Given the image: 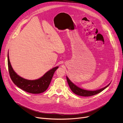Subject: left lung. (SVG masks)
Returning <instances> with one entry per match:
<instances>
[{
  "label": "left lung",
  "instance_id": "obj_1",
  "mask_svg": "<svg viewBox=\"0 0 123 123\" xmlns=\"http://www.w3.org/2000/svg\"><path fill=\"white\" fill-rule=\"evenodd\" d=\"M66 77H67V80L68 84V86L70 87V89H71V90L72 91V92L75 94L77 95L81 96H85V97L91 96H93L95 94H97L100 93V92H102L106 88H107V87L110 85V83L108 86L103 87V88L101 89H100L97 91H86V90H85L81 88H79V87L77 86L76 85H75L74 83H73L71 81H70L67 76Z\"/></svg>",
  "mask_w": 123,
  "mask_h": 123
}]
</instances>
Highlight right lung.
<instances>
[{
    "instance_id": "obj_1",
    "label": "right lung",
    "mask_w": 123,
    "mask_h": 123,
    "mask_svg": "<svg viewBox=\"0 0 123 123\" xmlns=\"http://www.w3.org/2000/svg\"><path fill=\"white\" fill-rule=\"evenodd\" d=\"M8 65L9 74L13 83L22 90L33 94L41 93L47 90L55 72L58 68L56 67L52 68L38 79L29 80L21 77L14 72L10 62L8 53Z\"/></svg>"
}]
</instances>
